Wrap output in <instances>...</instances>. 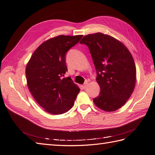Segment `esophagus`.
I'll use <instances>...</instances> for the list:
<instances>
[{"mask_svg": "<svg viewBox=\"0 0 155 155\" xmlns=\"http://www.w3.org/2000/svg\"><path fill=\"white\" fill-rule=\"evenodd\" d=\"M87 86H88V81H86L85 82V83L83 84V87L84 89H85V88L87 87Z\"/></svg>", "mask_w": 155, "mask_h": 155, "instance_id": "1", "label": "esophagus"}]
</instances>
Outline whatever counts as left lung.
Masks as SVG:
<instances>
[{
	"label": "left lung",
	"instance_id": "1",
	"mask_svg": "<svg viewBox=\"0 0 155 155\" xmlns=\"http://www.w3.org/2000/svg\"><path fill=\"white\" fill-rule=\"evenodd\" d=\"M80 43L88 47L100 87L94 103L103 110H118L134 88L137 70L132 55L121 42L100 32L85 35Z\"/></svg>",
	"mask_w": 155,
	"mask_h": 155
}]
</instances>
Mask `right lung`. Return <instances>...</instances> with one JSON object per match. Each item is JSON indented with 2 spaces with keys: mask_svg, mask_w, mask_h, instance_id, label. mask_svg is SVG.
Segmentation results:
<instances>
[{
  "mask_svg": "<svg viewBox=\"0 0 155 155\" xmlns=\"http://www.w3.org/2000/svg\"><path fill=\"white\" fill-rule=\"evenodd\" d=\"M83 35H59L45 41L32 54L26 67L29 90L39 105L48 113L61 114L74 104L79 88L67 72L66 53Z\"/></svg>",
  "mask_w": 155,
  "mask_h": 155,
  "instance_id": "obj_1",
  "label": "right lung"
}]
</instances>
